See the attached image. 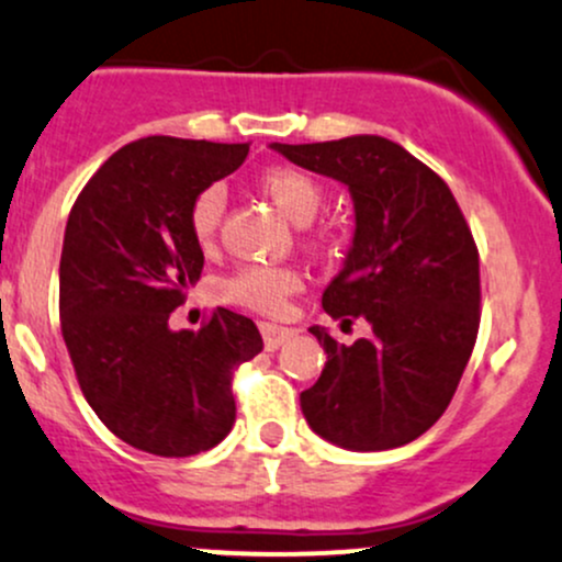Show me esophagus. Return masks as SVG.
Wrapping results in <instances>:
<instances>
[{
    "instance_id": "esophagus-1",
    "label": "esophagus",
    "mask_w": 562,
    "mask_h": 562,
    "mask_svg": "<svg viewBox=\"0 0 562 562\" xmlns=\"http://www.w3.org/2000/svg\"><path fill=\"white\" fill-rule=\"evenodd\" d=\"M259 331H262V340L268 351H276V348H281L283 342L294 337V329L279 327V324H259Z\"/></svg>"
}]
</instances>
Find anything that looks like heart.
Returning <instances> with one entry per match:
<instances>
[{"instance_id":"obj_1","label":"heart","mask_w":562,"mask_h":562,"mask_svg":"<svg viewBox=\"0 0 562 562\" xmlns=\"http://www.w3.org/2000/svg\"><path fill=\"white\" fill-rule=\"evenodd\" d=\"M259 190L297 225H307L324 203V187L318 184V179L294 166H273L262 171ZM222 216H225V190L220 184L198 190L187 209V225L198 246L209 249L214 244ZM300 289H303V273L292 265H240L216 283V292L225 303L265 316H279L289 297Z\"/></svg>"}]
</instances>
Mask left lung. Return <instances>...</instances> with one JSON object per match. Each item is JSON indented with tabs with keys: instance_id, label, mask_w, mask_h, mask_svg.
Instances as JSON below:
<instances>
[{
	"instance_id": "left-lung-1",
	"label": "left lung",
	"mask_w": 562,
	"mask_h": 562,
	"mask_svg": "<svg viewBox=\"0 0 562 562\" xmlns=\"http://www.w3.org/2000/svg\"><path fill=\"white\" fill-rule=\"evenodd\" d=\"M307 171L348 184L353 246L322 305L340 327L370 322L327 351L322 378L300 394L307 426L348 450L413 442L448 409L480 329V255L450 187L383 136L273 144Z\"/></svg>"
}]
</instances>
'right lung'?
Returning <instances> with one entry per match:
<instances>
[{"mask_svg":"<svg viewBox=\"0 0 562 562\" xmlns=\"http://www.w3.org/2000/svg\"><path fill=\"white\" fill-rule=\"evenodd\" d=\"M246 155L249 142L138 138L69 211L58 268L66 351L101 424L136 450L187 458L220 445L235 424V370L262 351L255 322L227 307L198 331L168 329L203 270L190 201Z\"/></svg>","mask_w":562,"mask_h":562,"instance_id":"right-lung-1","label":"right lung"}]
</instances>
